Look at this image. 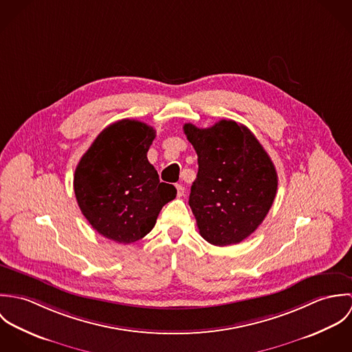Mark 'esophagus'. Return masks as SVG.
<instances>
[{
    "instance_id": "esophagus-1",
    "label": "esophagus",
    "mask_w": 352,
    "mask_h": 352,
    "mask_svg": "<svg viewBox=\"0 0 352 352\" xmlns=\"http://www.w3.org/2000/svg\"><path fill=\"white\" fill-rule=\"evenodd\" d=\"M176 190H177V198H182V197H184L186 188H184L182 184H177V186H176Z\"/></svg>"
}]
</instances>
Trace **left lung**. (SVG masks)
Listing matches in <instances>:
<instances>
[{"label": "left lung", "instance_id": "1", "mask_svg": "<svg viewBox=\"0 0 352 352\" xmlns=\"http://www.w3.org/2000/svg\"><path fill=\"white\" fill-rule=\"evenodd\" d=\"M198 154L190 207L201 237L212 245L239 244L258 228L278 190L275 166L248 127L222 119L208 129L184 124Z\"/></svg>", "mask_w": 352, "mask_h": 352}]
</instances>
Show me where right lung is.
<instances>
[{"instance_id":"add662e5","label":"right lung","mask_w":352,"mask_h":352,"mask_svg":"<svg viewBox=\"0 0 352 352\" xmlns=\"http://www.w3.org/2000/svg\"><path fill=\"white\" fill-rule=\"evenodd\" d=\"M154 137L146 123L118 120L101 131L76 168L73 186L81 212L108 240H141L162 206L176 198V188L160 183L148 160Z\"/></svg>"}]
</instances>
